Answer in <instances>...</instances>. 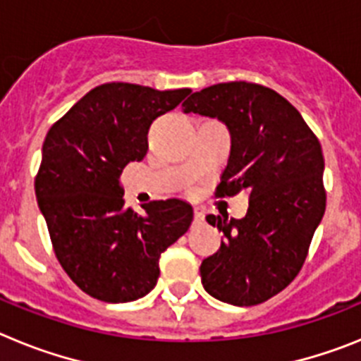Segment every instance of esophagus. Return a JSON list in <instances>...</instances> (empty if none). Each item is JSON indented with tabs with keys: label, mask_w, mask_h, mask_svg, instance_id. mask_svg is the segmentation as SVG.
<instances>
[{
	"label": "esophagus",
	"mask_w": 361,
	"mask_h": 361,
	"mask_svg": "<svg viewBox=\"0 0 361 361\" xmlns=\"http://www.w3.org/2000/svg\"><path fill=\"white\" fill-rule=\"evenodd\" d=\"M202 220H204V212H202V209L195 208V222H199V224H200Z\"/></svg>",
	"instance_id": "34e87169"
}]
</instances>
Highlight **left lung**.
<instances>
[{
	"label": "left lung",
	"instance_id": "obj_1",
	"mask_svg": "<svg viewBox=\"0 0 361 361\" xmlns=\"http://www.w3.org/2000/svg\"><path fill=\"white\" fill-rule=\"evenodd\" d=\"M183 108L229 130L231 149L216 195H250L242 219H206L226 240L200 264L204 289L226 304H262L298 275L325 213L320 142L288 99L255 82L208 86Z\"/></svg>",
	"mask_w": 361,
	"mask_h": 361
}]
</instances>
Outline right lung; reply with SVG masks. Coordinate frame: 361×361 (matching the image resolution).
Instances as JSON below:
<instances>
[{
    "label": "right lung",
    "instance_id": "add662e5",
    "mask_svg": "<svg viewBox=\"0 0 361 361\" xmlns=\"http://www.w3.org/2000/svg\"><path fill=\"white\" fill-rule=\"evenodd\" d=\"M190 88L155 90L130 82L95 86L47 133L36 197L54 251L86 295L110 304L148 295L159 258L193 220L180 199L124 206V166L148 152L153 119L180 104Z\"/></svg>",
    "mask_w": 361,
    "mask_h": 361
}]
</instances>
